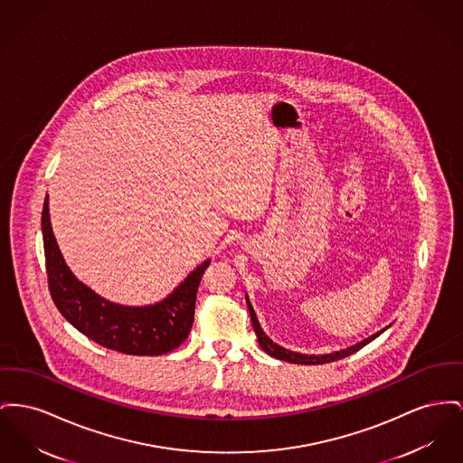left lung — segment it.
Wrapping results in <instances>:
<instances>
[{
	"instance_id": "8db88e82",
	"label": "left lung",
	"mask_w": 463,
	"mask_h": 463,
	"mask_svg": "<svg viewBox=\"0 0 463 463\" xmlns=\"http://www.w3.org/2000/svg\"><path fill=\"white\" fill-rule=\"evenodd\" d=\"M246 304H248V311H250V317H251V324H253V330H255V334H257V341H259L260 348H262L266 354L274 356V358H278V360H285V362H290V364H302V365H318V364H328V362H334V360H341V358H345V356H350V354H356L360 348H364L365 345H369L371 341H374V339L380 335L381 332H384V328H383V330H380V332L373 334L371 337H367V339H364V341L356 343V345H354V346H350V348H346V350H341V352H334V354H296V352L285 350V348L278 346L276 343H272L271 339H269V337L264 334V330H262L260 326H259L257 315H255V311H253V307H251V304H250V299H248V298H246ZM386 328H388V326H386Z\"/></svg>"
}]
</instances>
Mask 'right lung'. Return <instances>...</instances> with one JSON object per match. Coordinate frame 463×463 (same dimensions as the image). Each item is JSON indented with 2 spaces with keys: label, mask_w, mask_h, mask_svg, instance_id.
Here are the masks:
<instances>
[{
  "label": "right lung",
  "mask_w": 463,
  "mask_h": 463,
  "mask_svg": "<svg viewBox=\"0 0 463 463\" xmlns=\"http://www.w3.org/2000/svg\"><path fill=\"white\" fill-rule=\"evenodd\" d=\"M49 290L59 313L94 343L118 354L157 356L178 348L191 332L195 296L210 266L204 260L165 298L150 306H122L99 298L66 266L55 241L49 195L42 212Z\"/></svg>",
  "instance_id": "right-lung-1"
}]
</instances>
